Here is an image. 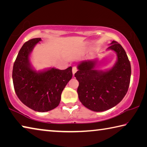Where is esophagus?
Segmentation results:
<instances>
[{
    "label": "esophagus",
    "instance_id": "34e87169",
    "mask_svg": "<svg viewBox=\"0 0 147 147\" xmlns=\"http://www.w3.org/2000/svg\"><path fill=\"white\" fill-rule=\"evenodd\" d=\"M77 71H78V69H77L76 67H73V69H72V71H73V74H75L77 72Z\"/></svg>",
    "mask_w": 147,
    "mask_h": 147
}]
</instances>
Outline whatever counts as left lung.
<instances>
[{"label":"left lung","mask_w":147,"mask_h":147,"mask_svg":"<svg viewBox=\"0 0 147 147\" xmlns=\"http://www.w3.org/2000/svg\"><path fill=\"white\" fill-rule=\"evenodd\" d=\"M107 50L115 52L117 56L112 68L96 69L97 59L82 61L74 74L79 86L77 93L80 101L94 111H104L115 106L127 93L130 82L131 65L125 51L112 41Z\"/></svg>","instance_id":"left-lung-1"}]
</instances>
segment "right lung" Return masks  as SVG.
Masks as SVG:
<instances>
[{"label": "right lung", "mask_w": 147, "mask_h": 147, "mask_svg": "<svg viewBox=\"0 0 147 147\" xmlns=\"http://www.w3.org/2000/svg\"><path fill=\"white\" fill-rule=\"evenodd\" d=\"M41 38L26 41L14 62L12 78L19 100L34 111L45 112L56 108L67 84L72 78V67L65 70L49 68L36 71L30 61L32 50Z\"/></svg>", "instance_id": "add662e5"}]
</instances>
